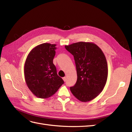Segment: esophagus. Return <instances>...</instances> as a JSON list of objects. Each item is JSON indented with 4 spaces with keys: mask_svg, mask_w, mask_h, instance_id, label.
Returning <instances> with one entry per match:
<instances>
[{
    "mask_svg": "<svg viewBox=\"0 0 132 132\" xmlns=\"http://www.w3.org/2000/svg\"><path fill=\"white\" fill-rule=\"evenodd\" d=\"M63 80L64 81H66V80H67V77H64V78H63Z\"/></svg>",
    "mask_w": 132,
    "mask_h": 132,
    "instance_id": "34e87169",
    "label": "esophagus"
}]
</instances>
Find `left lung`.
Listing matches in <instances>:
<instances>
[{
    "instance_id": "1",
    "label": "left lung",
    "mask_w": 132,
    "mask_h": 132,
    "mask_svg": "<svg viewBox=\"0 0 132 132\" xmlns=\"http://www.w3.org/2000/svg\"><path fill=\"white\" fill-rule=\"evenodd\" d=\"M72 54L77 68V81L70 87L71 93L81 102L96 97L106 85L107 63L100 48L93 42H79L65 46Z\"/></svg>"
}]
</instances>
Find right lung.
Listing matches in <instances>:
<instances>
[{"mask_svg":"<svg viewBox=\"0 0 132 132\" xmlns=\"http://www.w3.org/2000/svg\"><path fill=\"white\" fill-rule=\"evenodd\" d=\"M55 44L44 43L36 46L28 54L24 65L26 84L36 96L47 98L53 95L63 84L53 63Z\"/></svg>","mask_w":132,"mask_h":132,"instance_id":"right-lung-1","label":"right lung"}]
</instances>
